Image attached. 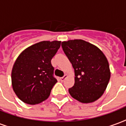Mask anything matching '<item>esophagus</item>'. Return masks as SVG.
<instances>
[{"label":"esophagus","mask_w":126,"mask_h":126,"mask_svg":"<svg viewBox=\"0 0 126 126\" xmlns=\"http://www.w3.org/2000/svg\"><path fill=\"white\" fill-rule=\"evenodd\" d=\"M67 77V74H65V75L63 76V77H61V81H62V82H63V81H64V80H65V79H66Z\"/></svg>","instance_id":"esophagus-1"}]
</instances>
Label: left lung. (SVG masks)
<instances>
[{"label": "left lung", "mask_w": 126, "mask_h": 126, "mask_svg": "<svg viewBox=\"0 0 126 126\" xmlns=\"http://www.w3.org/2000/svg\"><path fill=\"white\" fill-rule=\"evenodd\" d=\"M61 46L74 70V85L68 90L70 95L84 103L96 101L110 79L106 56L96 46L81 39L63 41Z\"/></svg>", "instance_id": "8db88e82"}]
</instances>
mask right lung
<instances>
[{
	"label": "right lung",
	"instance_id": "1",
	"mask_svg": "<svg viewBox=\"0 0 126 126\" xmlns=\"http://www.w3.org/2000/svg\"><path fill=\"white\" fill-rule=\"evenodd\" d=\"M61 41H41L25 49L16 59L12 71V84L17 96L35 105L48 98L57 82L51 60Z\"/></svg>",
	"mask_w": 126,
	"mask_h": 126
}]
</instances>
